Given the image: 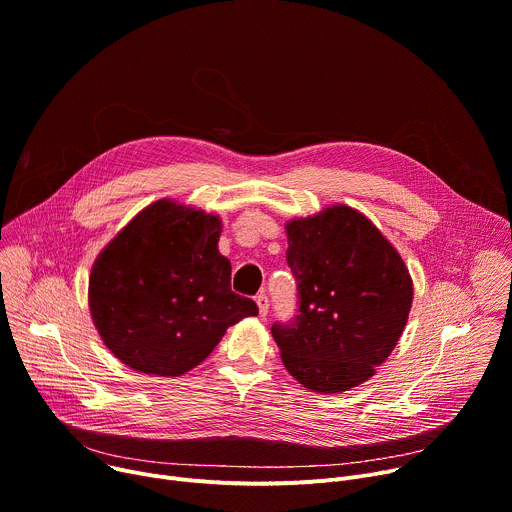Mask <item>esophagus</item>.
Listing matches in <instances>:
<instances>
[{
    "instance_id": "esophagus-1",
    "label": "esophagus",
    "mask_w": 512,
    "mask_h": 512,
    "mask_svg": "<svg viewBox=\"0 0 512 512\" xmlns=\"http://www.w3.org/2000/svg\"><path fill=\"white\" fill-rule=\"evenodd\" d=\"M255 302H257V306H259V314H261V316H267V312H269V298H267L265 294H259V296L255 298Z\"/></svg>"
}]
</instances>
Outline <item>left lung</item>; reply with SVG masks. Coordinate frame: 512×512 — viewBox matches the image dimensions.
<instances>
[{
	"label": "left lung",
	"instance_id": "obj_1",
	"mask_svg": "<svg viewBox=\"0 0 512 512\" xmlns=\"http://www.w3.org/2000/svg\"><path fill=\"white\" fill-rule=\"evenodd\" d=\"M298 314L273 324L287 373L316 393L369 381L399 342L413 281L397 249L362 212L334 204L285 225Z\"/></svg>",
	"mask_w": 512,
	"mask_h": 512
}]
</instances>
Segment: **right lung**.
Listing matches in <instances>:
<instances>
[{
  "mask_svg": "<svg viewBox=\"0 0 512 512\" xmlns=\"http://www.w3.org/2000/svg\"><path fill=\"white\" fill-rule=\"evenodd\" d=\"M221 231L216 214L164 198L133 216L95 259L93 324L133 371L180 377L229 326L257 316V304L231 289V261L218 253Z\"/></svg>",
  "mask_w": 512,
  "mask_h": 512,
  "instance_id": "1",
  "label": "right lung"
}]
</instances>
